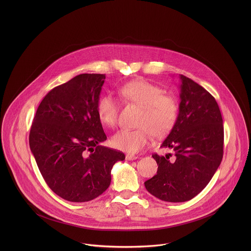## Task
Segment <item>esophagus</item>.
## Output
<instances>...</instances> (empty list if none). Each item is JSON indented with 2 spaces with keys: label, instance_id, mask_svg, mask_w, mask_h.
<instances>
[{
  "label": "esophagus",
  "instance_id": "obj_1",
  "mask_svg": "<svg viewBox=\"0 0 251 251\" xmlns=\"http://www.w3.org/2000/svg\"><path fill=\"white\" fill-rule=\"evenodd\" d=\"M125 158H126V160H127V161H132V160L137 159V156L131 155V154H127Z\"/></svg>",
  "mask_w": 251,
  "mask_h": 251
}]
</instances>
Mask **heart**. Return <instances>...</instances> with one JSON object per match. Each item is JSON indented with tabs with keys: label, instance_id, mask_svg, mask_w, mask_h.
Here are the masks:
<instances>
[{
	"label": "heart",
	"instance_id": "heart-1",
	"mask_svg": "<svg viewBox=\"0 0 251 251\" xmlns=\"http://www.w3.org/2000/svg\"><path fill=\"white\" fill-rule=\"evenodd\" d=\"M120 96L126 101L142 107L137 129H122L112 137V145L122 151L136 153L152 139L170 131L178 118L179 105L175 98L165 95L164 90L145 80H136L121 86ZM120 103L111 94L102 96L97 105L98 116L108 127H114L119 118Z\"/></svg>",
	"mask_w": 251,
	"mask_h": 251
}]
</instances>
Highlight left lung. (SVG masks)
I'll return each instance as SVG.
<instances>
[{
    "mask_svg": "<svg viewBox=\"0 0 251 251\" xmlns=\"http://www.w3.org/2000/svg\"><path fill=\"white\" fill-rule=\"evenodd\" d=\"M179 115L161 148L173 155L153 154L157 174L145 181L151 195L167 202H183L200 194L223 157V120L215 98L201 85L179 75Z\"/></svg>",
    "mask_w": 251,
    "mask_h": 251,
    "instance_id": "1",
    "label": "left lung"
}]
</instances>
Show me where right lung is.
Here are the masks:
<instances>
[{"label": "right lung", "instance_id": "right-lung-1", "mask_svg": "<svg viewBox=\"0 0 251 251\" xmlns=\"http://www.w3.org/2000/svg\"><path fill=\"white\" fill-rule=\"evenodd\" d=\"M105 74L84 73L51 89L36 110L29 144L49 187L72 202L89 201L111 183V169L125 159L100 146L106 134L97 105Z\"/></svg>", "mask_w": 251, "mask_h": 251}]
</instances>
